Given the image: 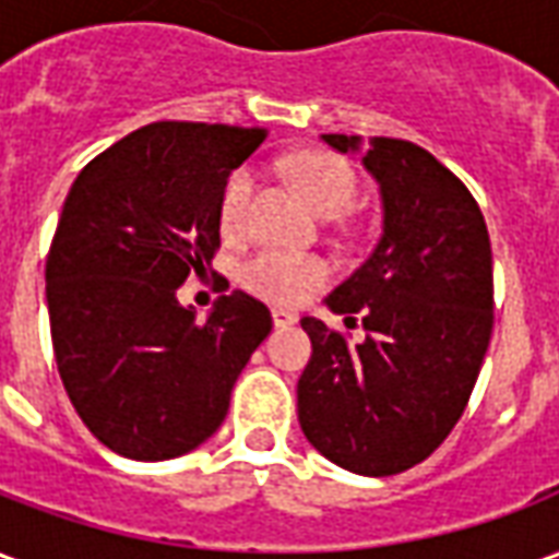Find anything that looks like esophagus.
<instances>
[{"instance_id":"1","label":"esophagus","mask_w":559,"mask_h":559,"mask_svg":"<svg viewBox=\"0 0 559 559\" xmlns=\"http://www.w3.org/2000/svg\"><path fill=\"white\" fill-rule=\"evenodd\" d=\"M272 323L278 329L293 326V323H296V314H293V311H284V308H275V311H272Z\"/></svg>"}]
</instances>
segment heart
Wrapping results in <instances>:
<instances>
[{"label":"heart","mask_w":559,"mask_h":559,"mask_svg":"<svg viewBox=\"0 0 559 559\" xmlns=\"http://www.w3.org/2000/svg\"><path fill=\"white\" fill-rule=\"evenodd\" d=\"M287 173L293 182L299 185V191L308 197V203L326 218L347 212L359 194V182L350 164L326 148H308L287 158ZM254 185V170L239 167L227 176V182L221 188L218 221L227 236H239L248 227ZM329 269L320 257L281 251V248H260L239 266V281L245 290L278 305L302 302L308 293L323 287Z\"/></svg>","instance_id":"b5f03b06"}]
</instances>
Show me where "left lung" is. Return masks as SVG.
<instances>
[{
  "label": "left lung",
  "instance_id": "1",
  "mask_svg": "<svg viewBox=\"0 0 559 559\" xmlns=\"http://www.w3.org/2000/svg\"><path fill=\"white\" fill-rule=\"evenodd\" d=\"M338 152L359 138L323 134ZM383 236L329 308L365 338L302 317L311 338L296 399L308 443L359 476H395L431 455L467 407L493 329L491 239L467 185L411 140L374 138Z\"/></svg>",
  "mask_w": 559,
  "mask_h": 559
}]
</instances>
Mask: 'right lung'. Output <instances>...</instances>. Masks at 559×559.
Masks as SVG:
<instances>
[{"label": "right lung", "mask_w": 559, "mask_h": 559, "mask_svg": "<svg viewBox=\"0 0 559 559\" xmlns=\"http://www.w3.org/2000/svg\"><path fill=\"white\" fill-rule=\"evenodd\" d=\"M263 140L266 128L152 122L68 191L44 266L50 338L74 411L116 455L167 461L212 437L272 332L242 290L203 323L176 299L221 248V188Z\"/></svg>", "instance_id": "add662e5"}]
</instances>
